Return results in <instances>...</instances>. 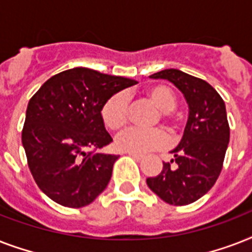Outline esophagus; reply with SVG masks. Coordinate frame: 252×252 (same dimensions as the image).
Segmentation results:
<instances>
[{
  "mask_svg": "<svg viewBox=\"0 0 252 252\" xmlns=\"http://www.w3.org/2000/svg\"><path fill=\"white\" fill-rule=\"evenodd\" d=\"M132 158H134L136 161H141L142 158H144V156H141V154H134V153H128Z\"/></svg>",
  "mask_w": 252,
  "mask_h": 252,
  "instance_id": "obj_1",
  "label": "esophagus"
}]
</instances>
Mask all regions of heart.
<instances>
[{
  "label": "heart",
  "instance_id": "obj_1",
  "mask_svg": "<svg viewBox=\"0 0 252 252\" xmlns=\"http://www.w3.org/2000/svg\"><path fill=\"white\" fill-rule=\"evenodd\" d=\"M146 95L162 111H171L176 106L174 91L165 85L152 86L146 90ZM128 100L123 93L112 95L102 107L100 115L107 128L112 130L120 129L126 122ZM116 148L126 153L145 154L152 150L162 149L167 145V137L161 129H142L130 126L123 130L115 140Z\"/></svg>",
  "mask_w": 252,
  "mask_h": 252
}]
</instances>
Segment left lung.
Returning a JSON list of instances; mask_svg holds the SVG:
<instances>
[{
    "label": "left lung",
    "instance_id": "obj_1",
    "mask_svg": "<svg viewBox=\"0 0 252 252\" xmlns=\"http://www.w3.org/2000/svg\"><path fill=\"white\" fill-rule=\"evenodd\" d=\"M149 77L179 89L188 104V119L183 137L170 152L174 159L163 162L162 171L148 178L146 184L167 204L187 205L203 197L222 170L230 138L226 107L208 82L182 70L165 69Z\"/></svg>",
    "mask_w": 252,
    "mask_h": 252
}]
</instances>
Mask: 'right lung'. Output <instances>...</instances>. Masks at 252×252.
<instances>
[{
  "mask_svg": "<svg viewBox=\"0 0 252 252\" xmlns=\"http://www.w3.org/2000/svg\"><path fill=\"white\" fill-rule=\"evenodd\" d=\"M137 82L73 68L51 77L30 99L22 144L30 171L55 203L82 208L106 189L119 156L95 153L112 141L103 104Z\"/></svg>",
  "mask_w": 252,
  "mask_h": 252,
  "instance_id": "add662e5",
  "label": "right lung"
}]
</instances>
